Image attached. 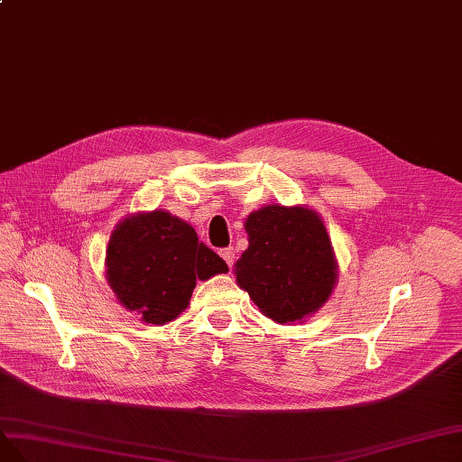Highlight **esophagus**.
<instances>
[{"label": "esophagus", "mask_w": 462, "mask_h": 462, "mask_svg": "<svg viewBox=\"0 0 462 462\" xmlns=\"http://www.w3.org/2000/svg\"><path fill=\"white\" fill-rule=\"evenodd\" d=\"M220 255H222V259H224V261H226V265H228V267H232V265H234V249H232V247L222 249Z\"/></svg>", "instance_id": "esophagus-1"}]
</instances>
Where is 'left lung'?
Listing matches in <instances>:
<instances>
[{
    "label": "left lung",
    "mask_w": 462,
    "mask_h": 462,
    "mask_svg": "<svg viewBox=\"0 0 462 462\" xmlns=\"http://www.w3.org/2000/svg\"><path fill=\"white\" fill-rule=\"evenodd\" d=\"M249 247L236 282L276 323L310 318L331 296L337 261L321 217L306 207L267 205L245 218Z\"/></svg>",
    "instance_id": "8db88e82"
}]
</instances>
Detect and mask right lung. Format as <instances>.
<instances>
[{"instance_id":"1","label":"right lung","mask_w":462,"mask_h":462,"mask_svg":"<svg viewBox=\"0 0 462 462\" xmlns=\"http://www.w3.org/2000/svg\"><path fill=\"white\" fill-rule=\"evenodd\" d=\"M226 271L193 226L162 208L124 218L106 249V279L116 298L152 325L172 321L188 308L197 279Z\"/></svg>"}]
</instances>
